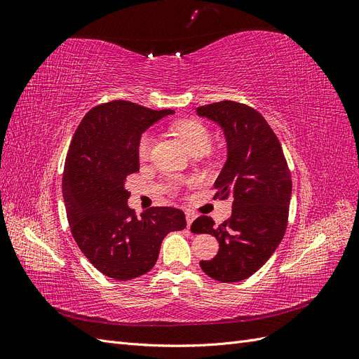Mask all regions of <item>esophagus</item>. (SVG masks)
I'll list each match as a JSON object with an SVG mask.
<instances>
[{"instance_id": "1", "label": "esophagus", "mask_w": 359, "mask_h": 359, "mask_svg": "<svg viewBox=\"0 0 359 359\" xmlns=\"http://www.w3.org/2000/svg\"><path fill=\"white\" fill-rule=\"evenodd\" d=\"M194 219H196V214L191 212V211H186V220H187V226L190 227L191 223L194 222Z\"/></svg>"}]
</instances>
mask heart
Wrapping results in <instances>:
<instances>
[{"label":"heart","mask_w":359,"mask_h":359,"mask_svg":"<svg viewBox=\"0 0 359 359\" xmlns=\"http://www.w3.org/2000/svg\"><path fill=\"white\" fill-rule=\"evenodd\" d=\"M173 130L181 136L191 153L208 151L211 147V133L201 121L196 119H182L173 124ZM154 145V136L151 132H145L137 140V156L140 160H147L151 156Z\"/></svg>","instance_id":"1"}]
</instances>
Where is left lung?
Masks as SVG:
<instances>
[{
	"mask_svg": "<svg viewBox=\"0 0 359 359\" xmlns=\"http://www.w3.org/2000/svg\"><path fill=\"white\" fill-rule=\"evenodd\" d=\"M199 116L219 124L226 136L227 160L214 187L217 199L232 201V215L215 226L208 215L191 224L210 233L219 253L201 260L206 276L235 283L253 276L276 252L287 227L292 177L278 137L252 106L223 100L199 106Z\"/></svg>",
	"mask_w": 359,
	"mask_h": 359,
	"instance_id": "left-lung-1",
	"label": "left lung"
}]
</instances>
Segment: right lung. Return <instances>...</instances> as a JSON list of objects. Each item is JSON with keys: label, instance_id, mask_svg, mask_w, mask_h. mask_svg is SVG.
Wrapping results in <instances>:
<instances>
[{"label": "right lung", "instance_id": "obj_1", "mask_svg": "<svg viewBox=\"0 0 359 359\" xmlns=\"http://www.w3.org/2000/svg\"><path fill=\"white\" fill-rule=\"evenodd\" d=\"M172 109L153 111L114 100L93 107L76 128L62 173V196L76 244L102 274L144 276L157 262L163 238L187 226L172 206L140 217L128 208L126 178L139 170L137 140Z\"/></svg>", "mask_w": 359, "mask_h": 359}]
</instances>
